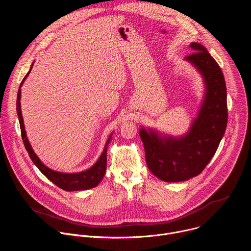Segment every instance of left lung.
Segmentation results:
<instances>
[{
    "label": "left lung",
    "instance_id": "left-lung-1",
    "mask_svg": "<svg viewBox=\"0 0 251 251\" xmlns=\"http://www.w3.org/2000/svg\"><path fill=\"white\" fill-rule=\"evenodd\" d=\"M185 60L201 75L204 86L197 117L187 133L173 136L156 128L141 127L149 170L168 183L188 181L201 174L216 154L227 124L226 86L223 71L206 49L191 43Z\"/></svg>",
    "mask_w": 251,
    "mask_h": 251
}]
</instances>
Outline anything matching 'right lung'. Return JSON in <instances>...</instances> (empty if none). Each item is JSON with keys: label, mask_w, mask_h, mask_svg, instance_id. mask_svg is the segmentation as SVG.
<instances>
[{"label": "right lung", "mask_w": 251, "mask_h": 251, "mask_svg": "<svg viewBox=\"0 0 251 251\" xmlns=\"http://www.w3.org/2000/svg\"><path fill=\"white\" fill-rule=\"evenodd\" d=\"M34 61L30 65V68L26 75L24 77L23 81L21 82V85L19 87L18 96H17V112L19 117V122L21 126V132H22V138L24 141L25 147L26 149V152L28 153V156L32 163L37 166V168L49 178L50 182H52L54 185H56L58 188L66 191V192H75V191H85L92 188H95L99 185V183L102 181V178L106 172V166H107V147L112 139L113 132L110 134L108 140H107L106 144L104 146V149L98 158V160L88 169L77 172V173H62L54 171L49 167H47L41 159L34 153L33 149L31 148V145L29 144V141L26 137V132L25 129L24 124V118L22 115V109H21V88L25 82V80L27 78L28 75L30 74L31 68L33 66Z\"/></svg>", "instance_id": "right-lung-1"}]
</instances>
